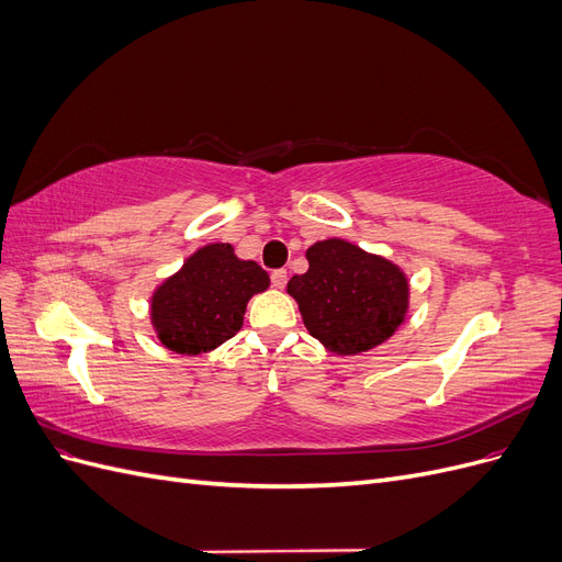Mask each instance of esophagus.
Segmentation results:
<instances>
[{"label":"esophagus","instance_id":"34e87169","mask_svg":"<svg viewBox=\"0 0 562 562\" xmlns=\"http://www.w3.org/2000/svg\"><path fill=\"white\" fill-rule=\"evenodd\" d=\"M285 281H288V271L285 269H274V271H271V285L279 288V291L285 285Z\"/></svg>","mask_w":562,"mask_h":562}]
</instances>
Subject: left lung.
Segmentation results:
<instances>
[{
    "mask_svg": "<svg viewBox=\"0 0 562 562\" xmlns=\"http://www.w3.org/2000/svg\"><path fill=\"white\" fill-rule=\"evenodd\" d=\"M307 260L310 269L285 291L326 351L356 356L398 330L411 307V281L396 262L337 236L310 246Z\"/></svg>",
    "mask_w": 562,
    "mask_h": 562,
    "instance_id": "obj_1",
    "label": "left lung"
}]
</instances>
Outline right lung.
<instances>
[{
    "label": "right lung",
    "mask_w": 562,
    "mask_h": 562,
    "mask_svg": "<svg viewBox=\"0 0 562 562\" xmlns=\"http://www.w3.org/2000/svg\"><path fill=\"white\" fill-rule=\"evenodd\" d=\"M267 288L269 274L258 262L241 260L232 244H206L155 288L151 328L176 353H209L241 330L248 300Z\"/></svg>",
    "instance_id": "right-lung-1"
}]
</instances>
